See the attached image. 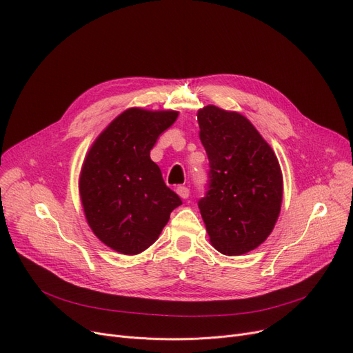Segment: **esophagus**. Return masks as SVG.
Instances as JSON below:
<instances>
[{"mask_svg": "<svg viewBox=\"0 0 353 353\" xmlns=\"http://www.w3.org/2000/svg\"><path fill=\"white\" fill-rule=\"evenodd\" d=\"M176 192H177V194H179L181 199H188L189 194H190V190H189L186 186H177V188H176Z\"/></svg>", "mask_w": 353, "mask_h": 353, "instance_id": "34e87169", "label": "esophagus"}]
</instances>
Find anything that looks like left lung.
<instances>
[{"instance_id": "1", "label": "left lung", "mask_w": 353, "mask_h": 353, "mask_svg": "<svg viewBox=\"0 0 353 353\" xmlns=\"http://www.w3.org/2000/svg\"><path fill=\"white\" fill-rule=\"evenodd\" d=\"M209 157V183L199 209L212 245L243 254L262 245L281 213L283 177L272 147L236 111L206 105L197 111Z\"/></svg>"}]
</instances>
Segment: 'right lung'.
Returning a JSON list of instances; mask_svg holds the SVG:
<instances>
[{
	"instance_id": "obj_1",
	"label": "right lung",
	"mask_w": 353,
	"mask_h": 353,
	"mask_svg": "<svg viewBox=\"0 0 353 353\" xmlns=\"http://www.w3.org/2000/svg\"><path fill=\"white\" fill-rule=\"evenodd\" d=\"M177 111L128 108L92 143L80 174L88 226L104 245L123 254L152 246L181 205L150 159L159 136Z\"/></svg>"
}]
</instances>
